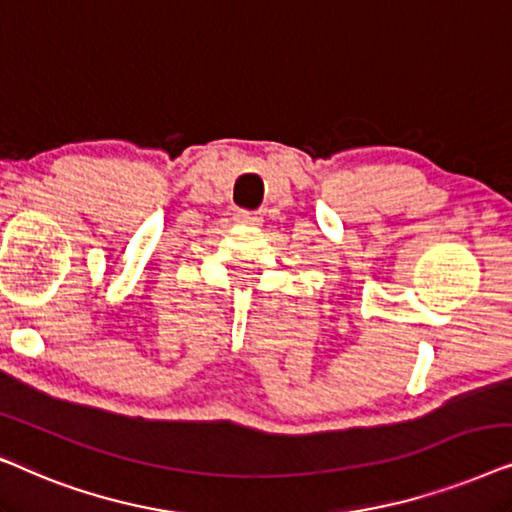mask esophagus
<instances>
[{
	"label": "esophagus",
	"mask_w": 512,
	"mask_h": 512,
	"mask_svg": "<svg viewBox=\"0 0 512 512\" xmlns=\"http://www.w3.org/2000/svg\"><path fill=\"white\" fill-rule=\"evenodd\" d=\"M234 220L238 224H250V227H255V224L262 222V215L255 213V210H236Z\"/></svg>",
	"instance_id": "1"
}]
</instances>
